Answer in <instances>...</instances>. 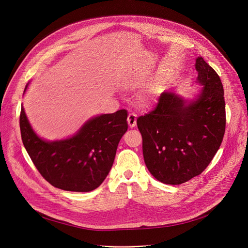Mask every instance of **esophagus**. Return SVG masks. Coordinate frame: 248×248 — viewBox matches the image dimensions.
<instances>
[{"instance_id": "34e87169", "label": "esophagus", "mask_w": 248, "mask_h": 248, "mask_svg": "<svg viewBox=\"0 0 248 248\" xmlns=\"http://www.w3.org/2000/svg\"><path fill=\"white\" fill-rule=\"evenodd\" d=\"M136 119H137V117H136L135 114L130 113V114L128 115L127 123H128V125H129L130 127H135V125H136Z\"/></svg>"}]
</instances>
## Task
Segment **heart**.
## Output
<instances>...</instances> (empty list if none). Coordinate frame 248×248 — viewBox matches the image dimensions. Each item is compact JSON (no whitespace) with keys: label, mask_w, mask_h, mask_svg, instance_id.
I'll return each mask as SVG.
<instances>
[{"label":"heart","mask_w":248,"mask_h":248,"mask_svg":"<svg viewBox=\"0 0 248 248\" xmlns=\"http://www.w3.org/2000/svg\"><path fill=\"white\" fill-rule=\"evenodd\" d=\"M143 103L147 106V105H149L150 103H151V98L150 97H144V99H143Z\"/></svg>","instance_id":"b5f03b06"}]
</instances>
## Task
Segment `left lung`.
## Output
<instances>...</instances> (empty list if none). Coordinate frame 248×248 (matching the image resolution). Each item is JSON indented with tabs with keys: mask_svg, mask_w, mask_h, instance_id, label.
Returning a JSON list of instances; mask_svg holds the SVG:
<instances>
[{
	"mask_svg": "<svg viewBox=\"0 0 248 248\" xmlns=\"http://www.w3.org/2000/svg\"><path fill=\"white\" fill-rule=\"evenodd\" d=\"M196 83L190 98L175 90L161 93L156 108L137 119L145 165L166 185H182L200 174L217 153L226 128L224 88L202 57L196 58Z\"/></svg>",
	"mask_w": 248,
	"mask_h": 248,
	"instance_id": "obj_1",
	"label": "left lung"
}]
</instances>
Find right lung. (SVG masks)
I'll return each mask as SVG.
<instances>
[{"instance_id": "obj_1", "label": "right lung", "mask_w": 248, "mask_h": 248, "mask_svg": "<svg viewBox=\"0 0 248 248\" xmlns=\"http://www.w3.org/2000/svg\"><path fill=\"white\" fill-rule=\"evenodd\" d=\"M126 119L125 110L102 114L87 120L72 136L47 140L35 132L21 105L19 125L23 145L48 183L66 191L89 192L109 174L120 140L127 130Z\"/></svg>"}]
</instances>
